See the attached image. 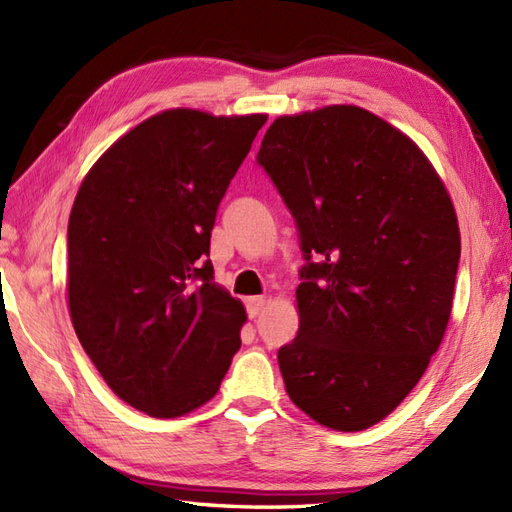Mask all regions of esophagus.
<instances>
[{
  "label": "esophagus",
  "instance_id": "obj_1",
  "mask_svg": "<svg viewBox=\"0 0 512 512\" xmlns=\"http://www.w3.org/2000/svg\"><path fill=\"white\" fill-rule=\"evenodd\" d=\"M264 303H266L264 297H248V299H246V312H248V317L255 319L257 314H259V310L264 308Z\"/></svg>",
  "mask_w": 512,
  "mask_h": 512
}]
</instances>
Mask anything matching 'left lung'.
<instances>
[{
  "mask_svg": "<svg viewBox=\"0 0 512 512\" xmlns=\"http://www.w3.org/2000/svg\"><path fill=\"white\" fill-rule=\"evenodd\" d=\"M257 165L295 217L297 339L286 391L312 420L363 431L418 385L451 317L458 217L411 138L356 105L279 116Z\"/></svg>",
  "mask_w": 512,
  "mask_h": 512,
  "instance_id": "1",
  "label": "left lung"
}]
</instances>
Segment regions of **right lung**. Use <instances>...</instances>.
I'll use <instances>...</instances> for the list:
<instances>
[{"mask_svg":"<svg viewBox=\"0 0 512 512\" xmlns=\"http://www.w3.org/2000/svg\"><path fill=\"white\" fill-rule=\"evenodd\" d=\"M264 114L167 110L105 151L68 224L74 332L114 394L154 418L202 407L239 350L244 306L213 281L217 206Z\"/></svg>","mask_w":512,"mask_h":512,"instance_id":"obj_1","label":"right lung"}]
</instances>
